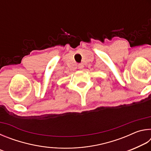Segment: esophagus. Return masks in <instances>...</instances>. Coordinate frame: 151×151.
Masks as SVG:
<instances>
[{"mask_svg":"<svg viewBox=\"0 0 151 151\" xmlns=\"http://www.w3.org/2000/svg\"><path fill=\"white\" fill-rule=\"evenodd\" d=\"M78 67L79 69H83V67H84V65H83V63L78 64Z\"/></svg>","mask_w":151,"mask_h":151,"instance_id":"esophagus-1","label":"esophagus"}]
</instances>
